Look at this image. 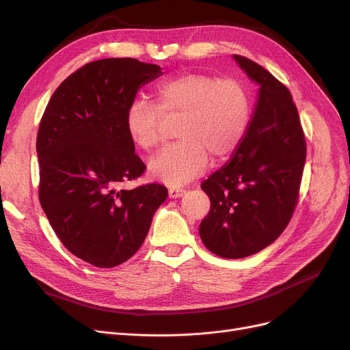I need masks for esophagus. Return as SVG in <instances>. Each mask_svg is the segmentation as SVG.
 Wrapping results in <instances>:
<instances>
[{
  "instance_id": "1",
  "label": "esophagus",
  "mask_w": 350,
  "mask_h": 350,
  "mask_svg": "<svg viewBox=\"0 0 350 350\" xmlns=\"http://www.w3.org/2000/svg\"><path fill=\"white\" fill-rule=\"evenodd\" d=\"M185 193H186L185 189H177V187L169 189V197H170V198H178V197H181Z\"/></svg>"
}]
</instances>
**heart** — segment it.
<instances>
[{
	"instance_id": "heart-1",
	"label": "heart",
	"mask_w": 350,
	"mask_h": 350,
	"mask_svg": "<svg viewBox=\"0 0 350 350\" xmlns=\"http://www.w3.org/2000/svg\"><path fill=\"white\" fill-rule=\"evenodd\" d=\"M157 105L136 99L129 105L124 126L129 137L146 152L163 142V115L183 118L180 143L150 160L153 178L170 186L183 185L203 173L210 156L215 161L230 157L240 144L250 119L244 86L235 79H218L210 73L190 72L160 83Z\"/></svg>"
}]
</instances>
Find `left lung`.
I'll list each match as a JSON object with an SVG mask.
<instances>
[{
  "label": "left lung",
  "mask_w": 350,
  "mask_h": 350,
  "mask_svg": "<svg viewBox=\"0 0 350 350\" xmlns=\"http://www.w3.org/2000/svg\"><path fill=\"white\" fill-rule=\"evenodd\" d=\"M260 86L247 131L231 160L201 183L211 201L201 241L223 258H245L272 244L298 201L306 143L285 85L248 58L234 55Z\"/></svg>",
  "instance_id": "1"
}]
</instances>
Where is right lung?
<instances>
[{"label":"right lung","instance_id":"add662e5","mask_svg":"<svg viewBox=\"0 0 350 350\" xmlns=\"http://www.w3.org/2000/svg\"><path fill=\"white\" fill-rule=\"evenodd\" d=\"M161 68L133 58L89 62L68 77L41 119L40 201L61 243L78 258L113 268L140 248L167 189L120 190L144 173L124 115Z\"/></svg>","mask_w":350,"mask_h":350}]
</instances>
